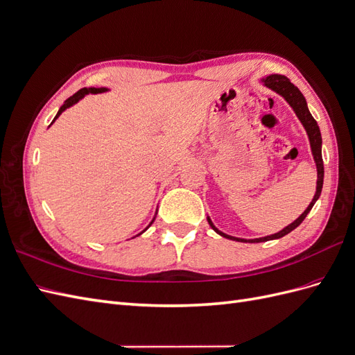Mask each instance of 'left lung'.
<instances>
[{"label":"left lung","mask_w":355,"mask_h":355,"mask_svg":"<svg viewBox=\"0 0 355 355\" xmlns=\"http://www.w3.org/2000/svg\"><path fill=\"white\" fill-rule=\"evenodd\" d=\"M261 83L268 87L270 90L275 92L277 94H280L282 98L292 106V110L295 111L296 116L299 118V121L302 123L304 128L306 130L308 139H309V145H311V153H313L314 161H315V167H317V188H315V194L313 201L309 202V206L305 209V211L300 214V216L293 220L290 225H287L286 228H283L282 231H278L275 234L271 235H266V237H261V239H252V240H245V239H239V237H232V235L225 234L222 231H219L216 227H214V223L211 222V219L207 216L209 225L211 227V230L214 232H218L219 235L225 239H230L234 241H240V243H263V241H270V240H277V239H282L284 235H287L288 232H292L295 228H297L302 220L306 218V214L313 209V206L315 204V201L318 200L320 194H321V189H323V179H324V166H323V157H321V133H320V127L317 124V121L314 120V116L311 115L309 110H308V105L306 101L304 98V94L300 93V90L296 87L293 83H290V80L284 75L280 73H271L268 75L265 78H261Z\"/></svg>","instance_id":"1"}]
</instances>
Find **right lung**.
I'll return each instance as SVG.
<instances>
[{
  "instance_id": "right-lung-1",
  "label": "right lung",
  "mask_w": 355,
  "mask_h": 355,
  "mask_svg": "<svg viewBox=\"0 0 355 355\" xmlns=\"http://www.w3.org/2000/svg\"><path fill=\"white\" fill-rule=\"evenodd\" d=\"M108 90H110V89H106V87H89V89H87V87H84V89L78 90L77 93H75V94H72V96H71V98H68V99H67L65 102H63V105L60 106V110L58 111V114H56V116H55V120H53V121H51V124H53V123H55V121L58 120V118H59V115H60V114H62L63 111H65V110H68V108H71V106H73L75 103H78V102H80V101H81V99L84 98V96H85V94H89V93H92V94H98V93H105V92H108ZM51 124H50V125H51ZM155 216H157V211H155ZM155 216L153 218L151 223H149V225H148V227H146V228H145V230H144L142 232H139L137 235H141V234H144V232H145V231H146V230H148L149 227H151V225H153V223H154V220H155ZM137 235H136V237H137ZM133 239H135V237H133Z\"/></svg>"
}]
</instances>
